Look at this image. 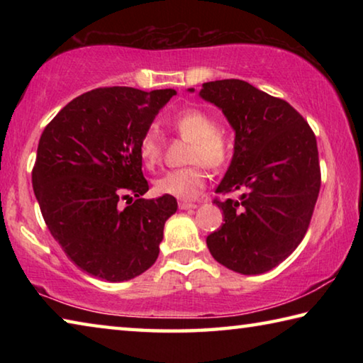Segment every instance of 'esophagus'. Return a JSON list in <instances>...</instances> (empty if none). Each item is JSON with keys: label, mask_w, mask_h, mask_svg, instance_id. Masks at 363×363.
Returning a JSON list of instances; mask_svg holds the SVG:
<instances>
[{"label": "esophagus", "mask_w": 363, "mask_h": 363, "mask_svg": "<svg viewBox=\"0 0 363 363\" xmlns=\"http://www.w3.org/2000/svg\"><path fill=\"white\" fill-rule=\"evenodd\" d=\"M196 203H190V201H179V210H195Z\"/></svg>", "instance_id": "1"}]
</instances>
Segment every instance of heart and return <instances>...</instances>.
<instances>
[{
	"label": "heart",
	"mask_w": 363,
	"mask_h": 363,
	"mask_svg": "<svg viewBox=\"0 0 363 363\" xmlns=\"http://www.w3.org/2000/svg\"><path fill=\"white\" fill-rule=\"evenodd\" d=\"M168 125L190 143L187 153L189 163H201L206 168L223 169L232 155V143L227 133L214 126V120L203 110H182ZM139 157L147 168H153L162 158V143L155 130H149L139 143ZM206 171L200 164L171 169L155 179L158 194L169 195L179 200H194L206 184Z\"/></svg>",
	"instance_id": "obj_1"
}]
</instances>
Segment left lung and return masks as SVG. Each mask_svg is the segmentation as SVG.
<instances>
[{
  "label": "left lung",
  "instance_id": "8db88e82",
  "mask_svg": "<svg viewBox=\"0 0 363 363\" xmlns=\"http://www.w3.org/2000/svg\"><path fill=\"white\" fill-rule=\"evenodd\" d=\"M199 94L223 110L235 133L216 194L242 192L238 200H214L224 224L206 245L233 272L264 274L296 250L309 227L320 190L315 136L290 104L243 79L203 83Z\"/></svg>",
  "mask_w": 363,
  "mask_h": 363
}]
</instances>
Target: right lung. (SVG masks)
<instances>
[{
	"label": "right lung",
	"mask_w": 363,
	"mask_h": 363,
	"mask_svg": "<svg viewBox=\"0 0 363 363\" xmlns=\"http://www.w3.org/2000/svg\"><path fill=\"white\" fill-rule=\"evenodd\" d=\"M174 94L93 89L67 104L41 134L32 173L41 214L69 259L93 277L131 280L157 261L177 201L143 199L149 182L139 143Z\"/></svg>",
	"instance_id": "obj_1"
}]
</instances>
